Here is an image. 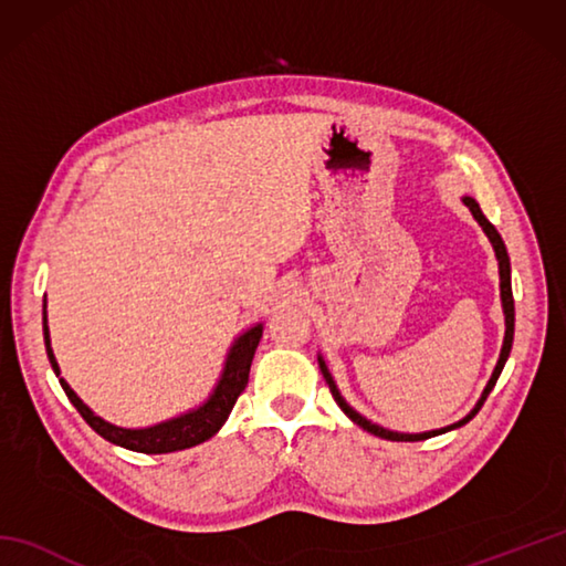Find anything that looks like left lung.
<instances>
[{"instance_id": "1", "label": "left lung", "mask_w": 566, "mask_h": 566, "mask_svg": "<svg viewBox=\"0 0 566 566\" xmlns=\"http://www.w3.org/2000/svg\"><path fill=\"white\" fill-rule=\"evenodd\" d=\"M462 201H464V207H467L469 211H472L474 221H476L479 226H482V231L486 233L489 243H491V248H494L496 260H499L501 306H503V316H506V333H503V345H501L499 363H496L494 371H491V379L486 381V387H484L482 396H479V401L474 403L472 411H469L462 420H457V423L438 428V430H428V432H396V430H389V428H381V426H377V423H371V420H367L363 413H357L355 408L343 399V394H340L338 384H335V379H333V375H331L326 359H323V357L318 355V367H321V371H323V379H326L335 403H338V406L343 408V413H345L347 418H350L355 426H359L363 430L371 432V436H377V438L394 440V442H418V440H426V438H432V436H442V432L454 430V428H462L464 423H469V420H472V418L479 413V408L484 406L486 396L491 394V389L496 387V379H499V375H501V369H503V365H506V359H509V355H511V347H513V328H515V306H513V292H511V260H509V252H506V245H503V238L499 235L494 223H491V221L486 219V216L482 213V209H479V203H476L472 197H462Z\"/></svg>"}]
</instances>
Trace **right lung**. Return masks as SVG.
<instances>
[{"label": "right lung", "mask_w": 566, "mask_h": 566, "mask_svg": "<svg viewBox=\"0 0 566 566\" xmlns=\"http://www.w3.org/2000/svg\"><path fill=\"white\" fill-rule=\"evenodd\" d=\"M260 338H262V323H255V326H250L248 331L238 335L231 345V350H228V355H226V363H223L219 379H216V387L207 396V401H201L197 408H189V411L179 413L175 418L160 420V423H155V426L122 428V426H114V423H109V420H104L102 416L94 413L92 408L84 403L75 391H72L70 384L60 377L57 359H55L53 347H51V331H48V314H45V298H43L45 353H48V359H51L55 377L60 379V387H63V391L67 394L70 403L77 408L80 416L90 423V428L94 432H99L104 440L118 444V448L143 452V454H165V452L187 450V448H195V444L207 442L209 438H213L228 420V416H231L238 396L245 389L250 365H252V357H255Z\"/></svg>", "instance_id": "1"}]
</instances>
